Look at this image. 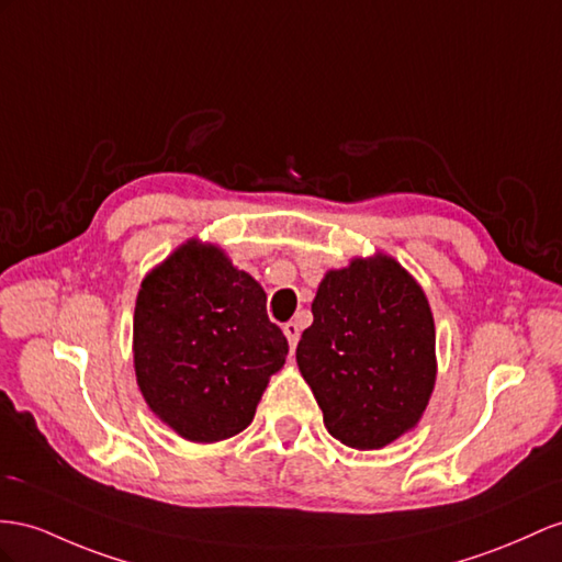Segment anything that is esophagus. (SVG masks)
Masks as SVG:
<instances>
[{"mask_svg":"<svg viewBox=\"0 0 562 562\" xmlns=\"http://www.w3.org/2000/svg\"><path fill=\"white\" fill-rule=\"evenodd\" d=\"M282 333H284V337H286V341H290V347L294 349L296 347V341H299V335H301V329H299V325L296 323H284L282 325Z\"/></svg>","mask_w":562,"mask_h":562,"instance_id":"esophagus-1","label":"esophagus"}]
</instances>
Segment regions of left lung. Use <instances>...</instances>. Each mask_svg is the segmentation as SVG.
Listing matches in <instances>:
<instances>
[{"mask_svg":"<svg viewBox=\"0 0 562 562\" xmlns=\"http://www.w3.org/2000/svg\"><path fill=\"white\" fill-rule=\"evenodd\" d=\"M311 311L296 363L329 435L358 451L404 437L437 382L435 318L418 280L390 254L356 256L325 272Z\"/></svg>","mask_w":562,"mask_h":562,"instance_id":"1","label":"left lung"}]
</instances>
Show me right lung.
<instances>
[{"label":"right lung","mask_w":562,"mask_h":562,"mask_svg":"<svg viewBox=\"0 0 562 562\" xmlns=\"http://www.w3.org/2000/svg\"><path fill=\"white\" fill-rule=\"evenodd\" d=\"M286 351L282 329L268 321L263 286L218 244L182 241L139 284L137 386L156 418L187 441L239 435Z\"/></svg>","instance_id":"obj_1"}]
</instances>
